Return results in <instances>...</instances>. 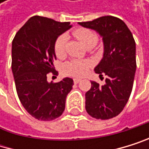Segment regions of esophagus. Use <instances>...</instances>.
<instances>
[{
    "label": "esophagus",
    "instance_id": "esophagus-1",
    "mask_svg": "<svg viewBox=\"0 0 149 149\" xmlns=\"http://www.w3.org/2000/svg\"><path fill=\"white\" fill-rule=\"evenodd\" d=\"M73 81H74V83H75V84H78L79 82L81 81V79H74Z\"/></svg>",
    "mask_w": 149,
    "mask_h": 149
}]
</instances>
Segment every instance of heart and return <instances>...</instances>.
Masks as SVG:
<instances>
[{"label": "heart", "instance_id": "1", "mask_svg": "<svg viewBox=\"0 0 149 149\" xmlns=\"http://www.w3.org/2000/svg\"><path fill=\"white\" fill-rule=\"evenodd\" d=\"M73 35L85 46L95 45L97 42V36L87 28H77L73 31ZM67 36L62 35L56 40L54 51L58 57H62L65 54V46ZM90 66L89 61L85 60H72L68 61L63 66V72L66 75L72 77H81L88 71Z\"/></svg>", "mask_w": 149, "mask_h": 149}]
</instances>
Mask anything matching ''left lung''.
<instances>
[{
	"instance_id": "obj_1",
	"label": "left lung",
	"mask_w": 149,
	"mask_h": 149,
	"mask_svg": "<svg viewBox=\"0 0 149 149\" xmlns=\"http://www.w3.org/2000/svg\"><path fill=\"white\" fill-rule=\"evenodd\" d=\"M79 24L102 37L104 54L94 70L107 77L102 86L91 81V88L85 95L86 110L95 119L113 118L123 110L133 87L137 68L133 36L122 19L112 16Z\"/></svg>"
}]
</instances>
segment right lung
<instances>
[{
  "instance_id": "right-lung-1",
  "label": "right lung",
  "mask_w": 149,
  "mask_h": 149,
  "mask_svg": "<svg viewBox=\"0 0 149 149\" xmlns=\"http://www.w3.org/2000/svg\"><path fill=\"white\" fill-rule=\"evenodd\" d=\"M71 26L70 22L34 16L12 41L11 70L17 93L27 113L40 121H52L62 114L74 85L70 78L53 83L46 76L54 69L57 38Z\"/></svg>"
}]
</instances>
